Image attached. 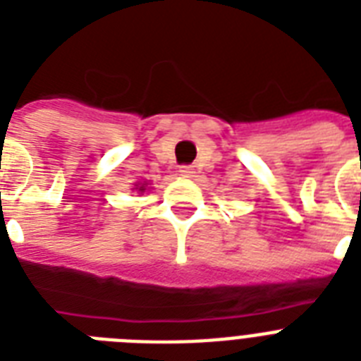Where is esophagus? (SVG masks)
I'll return each instance as SVG.
<instances>
[{
  "instance_id": "obj_1",
  "label": "esophagus",
  "mask_w": 361,
  "mask_h": 361,
  "mask_svg": "<svg viewBox=\"0 0 361 361\" xmlns=\"http://www.w3.org/2000/svg\"><path fill=\"white\" fill-rule=\"evenodd\" d=\"M180 176L181 178H192L195 176V169L192 166H180Z\"/></svg>"
}]
</instances>
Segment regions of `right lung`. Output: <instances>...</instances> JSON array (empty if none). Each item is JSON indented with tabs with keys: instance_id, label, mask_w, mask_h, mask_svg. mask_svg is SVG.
I'll return each mask as SVG.
<instances>
[{
	"instance_id": "obj_1",
	"label": "right lung",
	"mask_w": 361,
	"mask_h": 361,
	"mask_svg": "<svg viewBox=\"0 0 361 361\" xmlns=\"http://www.w3.org/2000/svg\"><path fill=\"white\" fill-rule=\"evenodd\" d=\"M147 183H138V187H135V189H138V192H144L146 191Z\"/></svg>"
}]
</instances>
